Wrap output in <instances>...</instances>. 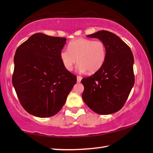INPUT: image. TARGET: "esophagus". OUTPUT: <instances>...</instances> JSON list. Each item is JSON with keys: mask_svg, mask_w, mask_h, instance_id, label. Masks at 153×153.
I'll return each instance as SVG.
<instances>
[{"mask_svg": "<svg viewBox=\"0 0 153 153\" xmlns=\"http://www.w3.org/2000/svg\"><path fill=\"white\" fill-rule=\"evenodd\" d=\"M82 79V77L81 76H77V82H80Z\"/></svg>", "mask_w": 153, "mask_h": 153, "instance_id": "34e87169", "label": "esophagus"}]
</instances>
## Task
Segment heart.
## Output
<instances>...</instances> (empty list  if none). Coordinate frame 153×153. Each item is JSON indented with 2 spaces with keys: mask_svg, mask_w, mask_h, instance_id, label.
Masks as SVG:
<instances>
[{
  "mask_svg": "<svg viewBox=\"0 0 153 153\" xmlns=\"http://www.w3.org/2000/svg\"><path fill=\"white\" fill-rule=\"evenodd\" d=\"M60 60L68 71H72L75 64L78 62L77 71L84 74L88 71L94 74L104 64L106 58V48L101 40L78 38L68 45V50H62Z\"/></svg>",
  "mask_w": 153,
  "mask_h": 153,
  "instance_id": "heart-1",
  "label": "heart"
}]
</instances>
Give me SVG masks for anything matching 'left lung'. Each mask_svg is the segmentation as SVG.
Masks as SVG:
<instances>
[{"mask_svg": "<svg viewBox=\"0 0 153 153\" xmlns=\"http://www.w3.org/2000/svg\"><path fill=\"white\" fill-rule=\"evenodd\" d=\"M86 36L105 44L106 58L97 71L82 79V99L95 113H114L124 106L135 83L133 53L124 41L110 31L102 30Z\"/></svg>", "mask_w": 153, "mask_h": 153, "instance_id": "obj_1", "label": "left lung"}]
</instances>
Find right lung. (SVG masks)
Wrapping results in <instances>:
<instances>
[{"mask_svg":"<svg viewBox=\"0 0 153 153\" xmlns=\"http://www.w3.org/2000/svg\"><path fill=\"white\" fill-rule=\"evenodd\" d=\"M66 40L37 33L16 51L13 86L25 110L36 117L58 113L76 84L77 77L60 60Z\"/></svg>","mask_w":153,"mask_h":153,"instance_id":"1","label":"right lung"}]
</instances>
